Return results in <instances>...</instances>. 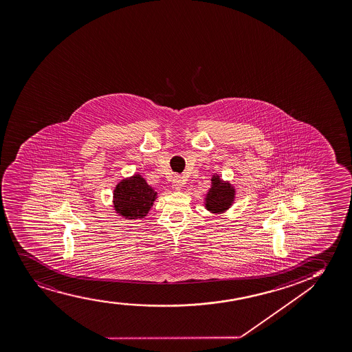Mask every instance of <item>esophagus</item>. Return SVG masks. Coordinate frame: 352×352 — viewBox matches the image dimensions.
<instances>
[{"mask_svg": "<svg viewBox=\"0 0 352 352\" xmlns=\"http://www.w3.org/2000/svg\"><path fill=\"white\" fill-rule=\"evenodd\" d=\"M172 185H173L174 190H177V191H180V190H182V187L184 186V182H182V178H180V177H174Z\"/></svg>", "mask_w": 352, "mask_h": 352, "instance_id": "esophagus-1", "label": "esophagus"}]
</instances>
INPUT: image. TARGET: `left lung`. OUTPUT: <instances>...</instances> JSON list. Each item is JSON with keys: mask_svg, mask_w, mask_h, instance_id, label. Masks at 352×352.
I'll return each mask as SVG.
<instances>
[{"mask_svg": "<svg viewBox=\"0 0 352 352\" xmlns=\"http://www.w3.org/2000/svg\"><path fill=\"white\" fill-rule=\"evenodd\" d=\"M236 188L230 182H224L218 174H213L211 187L205 197V208L210 212L223 213L234 203Z\"/></svg>", "mask_w": 352, "mask_h": 352, "instance_id": "left-lung-1", "label": "left lung"}]
</instances>
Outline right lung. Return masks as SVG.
<instances>
[{
    "mask_svg": "<svg viewBox=\"0 0 352 352\" xmlns=\"http://www.w3.org/2000/svg\"><path fill=\"white\" fill-rule=\"evenodd\" d=\"M157 192L148 185L146 179L134 174L129 178L122 179L113 190V210L124 219H141L147 216Z\"/></svg>",
    "mask_w": 352,
    "mask_h": 352,
    "instance_id": "right-lung-1",
    "label": "right lung"
}]
</instances>
